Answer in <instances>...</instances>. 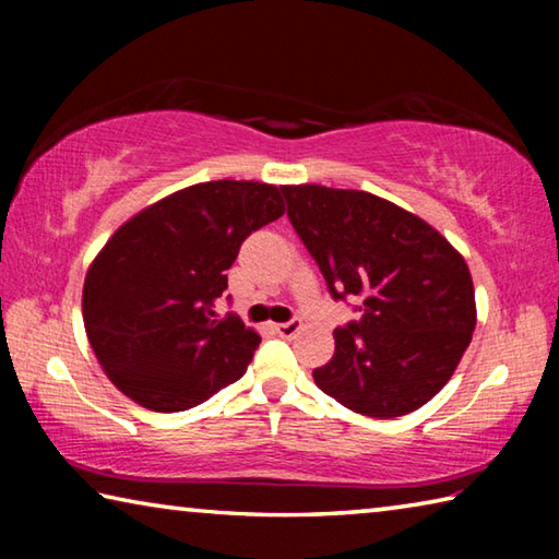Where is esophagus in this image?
Listing matches in <instances>:
<instances>
[{"mask_svg": "<svg viewBox=\"0 0 559 559\" xmlns=\"http://www.w3.org/2000/svg\"><path fill=\"white\" fill-rule=\"evenodd\" d=\"M300 328H302L300 318H290L288 323L273 325V330H276V335H281V337H296L300 333Z\"/></svg>", "mask_w": 559, "mask_h": 559, "instance_id": "esophagus-1", "label": "esophagus"}]
</instances>
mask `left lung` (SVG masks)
Listing matches in <instances>:
<instances>
[{
	"label": "left lung",
	"instance_id": "1",
	"mask_svg": "<svg viewBox=\"0 0 559 559\" xmlns=\"http://www.w3.org/2000/svg\"><path fill=\"white\" fill-rule=\"evenodd\" d=\"M288 219L335 300L359 320L335 328L316 384L377 419L409 414L451 380L476 328L466 261L431 226L359 189L281 187Z\"/></svg>",
	"mask_w": 559,
	"mask_h": 559
}]
</instances>
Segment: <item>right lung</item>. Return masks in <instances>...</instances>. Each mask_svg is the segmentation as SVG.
<instances>
[{"instance_id": "right-lung-1", "label": "right lung", "mask_w": 559, "mask_h": 559, "mask_svg": "<svg viewBox=\"0 0 559 559\" xmlns=\"http://www.w3.org/2000/svg\"><path fill=\"white\" fill-rule=\"evenodd\" d=\"M283 214L273 185L216 179L132 216L91 263L83 325L110 382L153 412H185L239 380L261 337L216 318L251 231Z\"/></svg>"}]
</instances>
